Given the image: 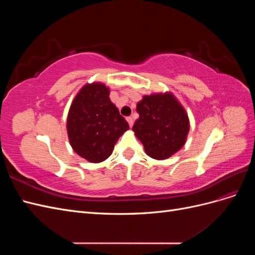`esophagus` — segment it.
I'll use <instances>...</instances> for the list:
<instances>
[{
	"label": "esophagus",
	"mask_w": 255,
	"mask_h": 255,
	"mask_svg": "<svg viewBox=\"0 0 255 255\" xmlns=\"http://www.w3.org/2000/svg\"><path fill=\"white\" fill-rule=\"evenodd\" d=\"M127 121L128 122V126L132 128L133 127V123H134V121H133V118L132 117H127Z\"/></svg>",
	"instance_id": "obj_1"
}]
</instances>
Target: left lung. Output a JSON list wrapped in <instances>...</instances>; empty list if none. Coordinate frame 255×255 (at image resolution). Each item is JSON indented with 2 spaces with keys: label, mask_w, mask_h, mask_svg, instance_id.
<instances>
[{
  "label": "left lung",
  "mask_w": 255,
  "mask_h": 255,
  "mask_svg": "<svg viewBox=\"0 0 255 255\" xmlns=\"http://www.w3.org/2000/svg\"><path fill=\"white\" fill-rule=\"evenodd\" d=\"M136 111L139 118L133 130L150 157L167 159L186 142L188 115L171 92L143 96Z\"/></svg>",
  "instance_id": "left-lung-1"
}]
</instances>
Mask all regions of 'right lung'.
<instances>
[{"label":"right lung","mask_w":255,"mask_h":255,"mask_svg":"<svg viewBox=\"0 0 255 255\" xmlns=\"http://www.w3.org/2000/svg\"><path fill=\"white\" fill-rule=\"evenodd\" d=\"M128 128L103 83L84 85L68 113L69 142L76 154L90 163L109 158L119 137Z\"/></svg>","instance_id":"1"}]
</instances>
